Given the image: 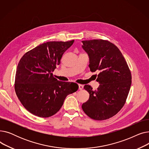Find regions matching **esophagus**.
<instances>
[{
	"label": "esophagus",
	"instance_id": "1",
	"mask_svg": "<svg viewBox=\"0 0 149 149\" xmlns=\"http://www.w3.org/2000/svg\"><path fill=\"white\" fill-rule=\"evenodd\" d=\"M79 89L80 90H82L83 89V86L82 84H79Z\"/></svg>",
	"mask_w": 149,
	"mask_h": 149
}]
</instances>
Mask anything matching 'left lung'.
<instances>
[{"label": "left lung", "instance_id": "obj_1", "mask_svg": "<svg viewBox=\"0 0 149 149\" xmlns=\"http://www.w3.org/2000/svg\"><path fill=\"white\" fill-rule=\"evenodd\" d=\"M82 43V48L89 58L91 71L99 72L96 80L100 84L95 91L91 86L84 85L89 98L82 104V109L92 119H109L118 113L126 103L132 83L130 70L114 44L101 39Z\"/></svg>", "mask_w": 149, "mask_h": 149}]
</instances>
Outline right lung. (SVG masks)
<instances>
[{"label":"right lung","instance_id":"1","mask_svg":"<svg viewBox=\"0 0 149 149\" xmlns=\"http://www.w3.org/2000/svg\"><path fill=\"white\" fill-rule=\"evenodd\" d=\"M74 40L48 42L21 58L15 78V91L24 107L32 114L48 118L56 114L67 95L76 92V83L57 80L52 72Z\"/></svg>","mask_w":149,"mask_h":149}]
</instances>
